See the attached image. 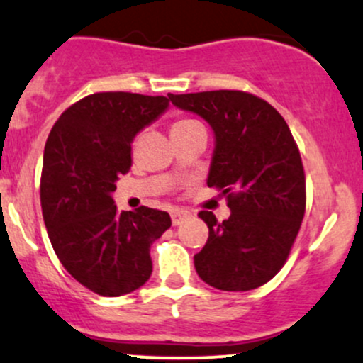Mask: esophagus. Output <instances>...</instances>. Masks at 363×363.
Instances as JSON below:
<instances>
[{
  "label": "esophagus",
  "instance_id": "esophagus-1",
  "mask_svg": "<svg viewBox=\"0 0 363 363\" xmlns=\"http://www.w3.org/2000/svg\"><path fill=\"white\" fill-rule=\"evenodd\" d=\"M189 218H190L189 211H183V209H171V221H173L174 227H177V225H182L183 221L189 220Z\"/></svg>",
  "mask_w": 363,
  "mask_h": 363
}]
</instances>
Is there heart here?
<instances>
[{
  "instance_id": "b5f03b06",
  "label": "heart",
  "mask_w": 363,
  "mask_h": 363,
  "mask_svg": "<svg viewBox=\"0 0 363 363\" xmlns=\"http://www.w3.org/2000/svg\"><path fill=\"white\" fill-rule=\"evenodd\" d=\"M197 121L196 119H189V118H182V119H177L173 123V126H171V133H174V131H180V130H185V128L192 126V124H196Z\"/></svg>"
}]
</instances>
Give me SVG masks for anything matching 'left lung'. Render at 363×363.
I'll use <instances>...</instances> for the list:
<instances>
[{"mask_svg":"<svg viewBox=\"0 0 363 363\" xmlns=\"http://www.w3.org/2000/svg\"><path fill=\"white\" fill-rule=\"evenodd\" d=\"M167 96L211 124L208 186L232 211L221 223L199 213L209 237L194 256L197 274L221 291L256 289L286 264L305 216V169L289 126L267 100L239 89Z\"/></svg>","mask_w":363,"mask_h":363,"instance_id":"obj_1","label":"left lung"}]
</instances>
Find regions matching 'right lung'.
Listing matches in <instances>:
<instances>
[{
	"instance_id": "add662e5",
	"label": "right lung",
	"mask_w": 363,
	"mask_h": 363,
	"mask_svg": "<svg viewBox=\"0 0 363 363\" xmlns=\"http://www.w3.org/2000/svg\"><path fill=\"white\" fill-rule=\"evenodd\" d=\"M166 96L104 91L58 118L43 155L41 209L65 270L100 296L133 292L152 274L150 245L171 227L166 211L119 213L111 194L131 166V142L166 111Z\"/></svg>"
}]
</instances>
